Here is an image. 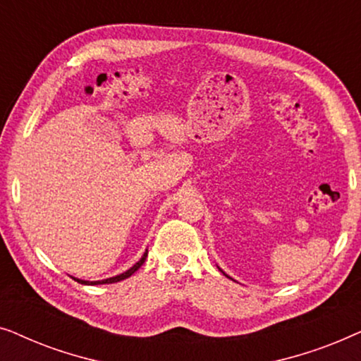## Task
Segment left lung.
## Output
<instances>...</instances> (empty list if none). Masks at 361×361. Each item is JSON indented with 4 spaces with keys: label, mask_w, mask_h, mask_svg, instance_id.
<instances>
[{
    "label": "left lung",
    "mask_w": 361,
    "mask_h": 361,
    "mask_svg": "<svg viewBox=\"0 0 361 361\" xmlns=\"http://www.w3.org/2000/svg\"><path fill=\"white\" fill-rule=\"evenodd\" d=\"M224 274H225V273H224ZM225 276H226V274H225Z\"/></svg>",
    "instance_id": "left-lung-1"
}]
</instances>
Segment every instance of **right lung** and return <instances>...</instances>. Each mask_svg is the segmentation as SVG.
Returning <instances> with one entry per match:
<instances>
[{
  "mask_svg": "<svg viewBox=\"0 0 361 361\" xmlns=\"http://www.w3.org/2000/svg\"><path fill=\"white\" fill-rule=\"evenodd\" d=\"M146 256H147V251L145 255H142V258L137 261V263L133 266V268H130L126 271V273H123V274H120V276H115V278H108V279H103V281H82V279H75L77 283H80V284H111V283H118V281H123V279H126V278H130V276L133 274V273H136L137 269L141 268L142 266V263H145V259H146Z\"/></svg>",
  "mask_w": 361,
  "mask_h": 361,
  "instance_id": "obj_1",
  "label": "right lung"
}]
</instances>
